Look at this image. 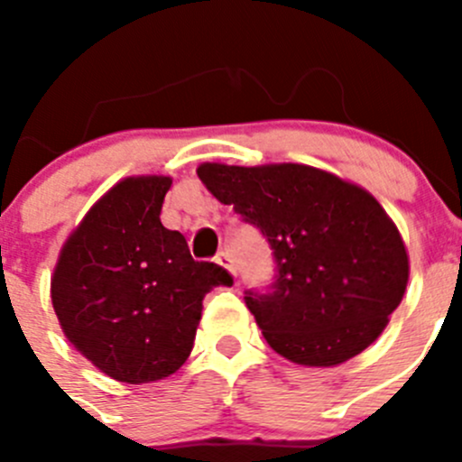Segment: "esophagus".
I'll list each match as a JSON object with an SVG mask.
<instances>
[{
	"mask_svg": "<svg viewBox=\"0 0 462 462\" xmlns=\"http://www.w3.org/2000/svg\"><path fill=\"white\" fill-rule=\"evenodd\" d=\"M217 263H218V265H223V268H226L227 273H230V274H235V277H236L235 261L230 259V254H227V253H221V254H218V257H217Z\"/></svg>",
	"mask_w": 462,
	"mask_h": 462,
	"instance_id": "obj_1",
	"label": "esophagus"
}]
</instances>
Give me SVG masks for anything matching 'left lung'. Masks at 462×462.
Returning a JSON list of instances; mask_svg holds the SVG:
<instances>
[{"instance_id": "8db88e82", "label": "left lung", "mask_w": 462, "mask_h": 462, "mask_svg": "<svg viewBox=\"0 0 462 462\" xmlns=\"http://www.w3.org/2000/svg\"><path fill=\"white\" fill-rule=\"evenodd\" d=\"M197 174L270 244L274 282L245 292V306L273 351L301 366H335L380 337L407 291L409 257L365 188L297 162H203Z\"/></svg>"}]
</instances>
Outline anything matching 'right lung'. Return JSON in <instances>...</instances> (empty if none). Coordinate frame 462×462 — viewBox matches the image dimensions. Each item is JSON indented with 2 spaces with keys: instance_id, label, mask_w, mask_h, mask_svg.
I'll return each instance as SVG.
<instances>
[{
  "instance_id": "1",
  "label": "right lung",
  "mask_w": 462,
  "mask_h": 462,
  "mask_svg": "<svg viewBox=\"0 0 462 462\" xmlns=\"http://www.w3.org/2000/svg\"><path fill=\"white\" fill-rule=\"evenodd\" d=\"M170 176H129L100 199L62 245L51 301L69 342L118 382L176 374L192 353L203 297L232 286L226 268L194 261L161 223Z\"/></svg>"
}]
</instances>
